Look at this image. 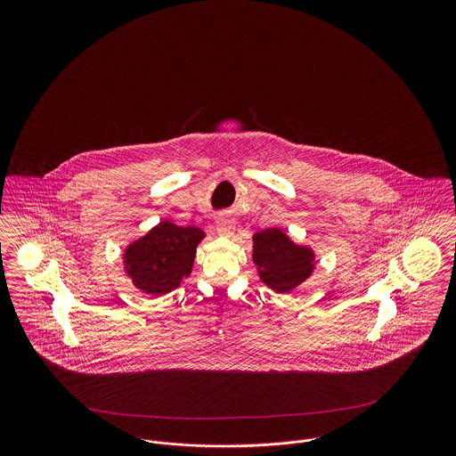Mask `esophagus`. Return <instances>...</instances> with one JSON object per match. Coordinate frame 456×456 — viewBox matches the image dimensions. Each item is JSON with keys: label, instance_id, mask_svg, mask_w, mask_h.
Segmentation results:
<instances>
[{"label": "esophagus", "instance_id": "1", "mask_svg": "<svg viewBox=\"0 0 456 456\" xmlns=\"http://www.w3.org/2000/svg\"><path fill=\"white\" fill-rule=\"evenodd\" d=\"M234 229H236V224H234V220H232V218L227 217V216L218 217L217 232L220 236L229 238V236L234 232Z\"/></svg>", "mask_w": 456, "mask_h": 456}]
</instances>
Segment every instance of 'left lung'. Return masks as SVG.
<instances>
[{
    "label": "left lung",
    "instance_id": "left-lung-1",
    "mask_svg": "<svg viewBox=\"0 0 456 456\" xmlns=\"http://www.w3.org/2000/svg\"><path fill=\"white\" fill-rule=\"evenodd\" d=\"M253 261L263 282L277 292H289L305 281L313 268V251L294 244L281 229H266L253 238Z\"/></svg>",
    "mask_w": 456,
    "mask_h": 456
}]
</instances>
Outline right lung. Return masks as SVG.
Masks as SVG:
<instances>
[{
  "label": "right lung",
  "mask_w": 456,
  "mask_h": 456,
  "mask_svg": "<svg viewBox=\"0 0 456 456\" xmlns=\"http://www.w3.org/2000/svg\"><path fill=\"white\" fill-rule=\"evenodd\" d=\"M203 236L196 227L160 222L147 236L134 240L125 253V268L134 287L152 296L179 287L191 273L196 246Z\"/></svg>",
  "instance_id": "add662e5"
}]
</instances>
